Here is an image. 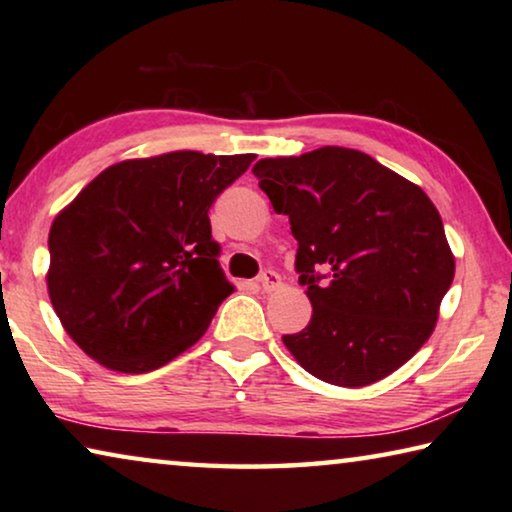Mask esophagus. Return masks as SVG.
Masks as SVG:
<instances>
[{
    "instance_id": "esophagus-1",
    "label": "esophagus",
    "mask_w": 512,
    "mask_h": 512,
    "mask_svg": "<svg viewBox=\"0 0 512 512\" xmlns=\"http://www.w3.org/2000/svg\"><path fill=\"white\" fill-rule=\"evenodd\" d=\"M257 284H259V289L268 293V291H275L277 287H280L282 280H280V275H277L275 271H271V268H268V271H264L262 275L257 277Z\"/></svg>"
}]
</instances>
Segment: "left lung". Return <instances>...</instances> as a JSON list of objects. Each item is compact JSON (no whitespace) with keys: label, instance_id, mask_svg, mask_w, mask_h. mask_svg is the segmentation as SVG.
Listing matches in <instances>:
<instances>
[{"label":"left lung","instance_id":"obj_1","mask_svg":"<svg viewBox=\"0 0 512 512\" xmlns=\"http://www.w3.org/2000/svg\"><path fill=\"white\" fill-rule=\"evenodd\" d=\"M253 173L298 241V282L314 314L282 341L311 375L368 386L404 366L438 320L454 255L418 185L370 155L323 146L264 158Z\"/></svg>","mask_w":512,"mask_h":512}]
</instances>
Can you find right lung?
Returning a JSON list of instances; mask_svg holds the SVG:
<instances>
[{
    "mask_svg": "<svg viewBox=\"0 0 512 512\" xmlns=\"http://www.w3.org/2000/svg\"><path fill=\"white\" fill-rule=\"evenodd\" d=\"M253 160L198 151L126 160L56 216L49 298L85 354L140 375L201 339L235 291L207 212Z\"/></svg>",
    "mask_w": 512,
    "mask_h": 512,
    "instance_id": "obj_1",
    "label": "right lung"
}]
</instances>
